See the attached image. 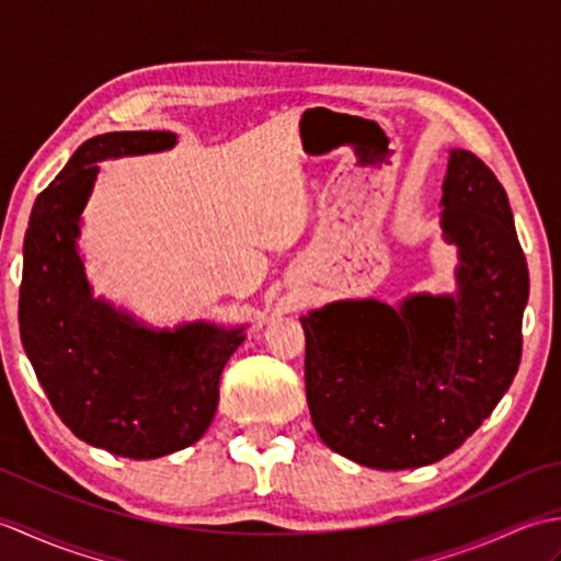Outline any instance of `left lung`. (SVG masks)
Listing matches in <instances>:
<instances>
[{
	"mask_svg": "<svg viewBox=\"0 0 561 561\" xmlns=\"http://www.w3.org/2000/svg\"><path fill=\"white\" fill-rule=\"evenodd\" d=\"M446 238L460 250L453 296L332 304L301 318L306 398L316 432L378 470L432 465L462 446L504 398L523 352L528 262L502 183L453 149Z\"/></svg>",
	"mask_w": 561,
	"mask_h": 561,
	"instance_id": "left-lung-1",
	"label": "left lung"
}]
</instances>
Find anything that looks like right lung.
Listing matches in <instances>:
<instances>
[{
    "instance_id": "obj_1",
    "label": "right lung",
    "mask_w": 561,
    "mask_h": 561,
    "mask_svg": "<svg viewBox=\"0 0 561 561\" xmlns=\"http://www.w3.org/2000/svg\"><path fill=\"white\" fill-rule=\"evenodd\" d=\"M173 145V133L83 141L35 199L23 238L19 328L47 400L77 438L135 460L169 456L207 432L224 366L245 340L243 328L205 323L153 332L91 299L77 236L96 161Z\"/></svg>"
}]
</instances>
